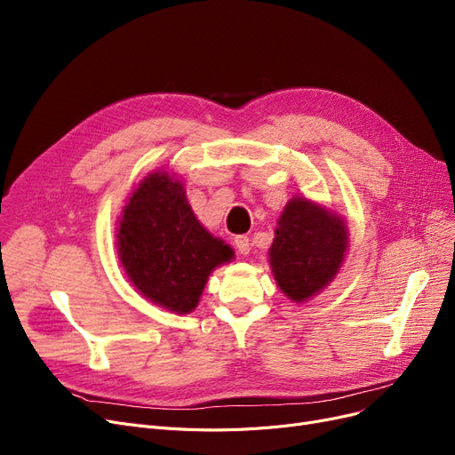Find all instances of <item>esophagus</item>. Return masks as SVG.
Here are the masks:
<instances>
[{
	"instance_id": "esophagus-1",
	"label": "esophagus",
	"mask_w": 455,
	"mask_h": 455,
	"mask_svg": "<svg viewBox=\"0 0 455 455\" xmlns=\"http://www.w3.org/2000/svg\"><path fill=\"white\" fill-rule=\"evenodd\" d=\"M234 245L240 254H249L251 252V240L247 235H237L234 240Z\"/></svg>"
}]
</instances>
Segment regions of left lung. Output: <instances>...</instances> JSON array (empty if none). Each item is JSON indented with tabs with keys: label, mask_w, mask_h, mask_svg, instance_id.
I'll list each match as a JSON object with an SVG mask.
<instances>
[{
	"label": "left lung",
	"mask_w": 455,
	"mask_h": 455,
	"mask_svg": "<svg viewBox=\"0 0 455 455\" xmlns=\"http://www.w3.org/2000/svg\"><path fill=\"white\" fill-rule=\"evenodd\" d=\"M347 243V227L338 215L302 197L290 201L269 249L280 290L295 302L314 297L338 273Z\"/></svg>",
	"instance_id": "1"
}]
</instances>
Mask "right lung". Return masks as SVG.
Instances as JSON below:
<instances>
[{
  "label": "right lung",
  "instance_id": "obj_1",
  "mask_svg": "<svg viewBox=\"0 0 455 455\" xmlns=\"http://www.w3.org/2000/svg\"><path fill=\"white\" fill-rule=\"evenodd\" d=\"M117 252L134 288L175 314L197 306L208 275L234 254L196 220L182 184L167 173L136 188L119 221Z\"/></svg>",
  "mask_w": 455,
  "mask_h": 455
}]
</instances>
